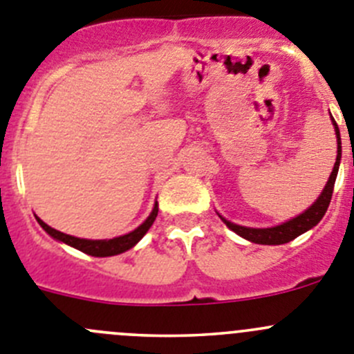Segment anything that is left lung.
Masks as SVG:
<instances>
[{
  "label": "left lung",
  "mask_w": 354,
  "mask_h": 354,
  "mask_svg": "<svg viewBox=\"0 0 354 354\" xmlns=\"http://www.w3.org/2000/svg\"><path fill=\"white\" fill-rule=\"evenodd\" d=\"M333 120V118H332ZM333 125H335V134H337V160L335 166H333L332 174H330L328 181H326V187L323 188L322 196L318 197L315 204H313L309 209L304 211L302 214L295 216L290 222L281 223L277 227H270V229H250V227H241L236 225V223H230L229 220L222 218L223 223L229 227L230 230H234L236 234H239L244 239L252 241V243L257 244H285L293 241L295 237H299L300 234H304L306 230L313 229L315 225H318L319 220L323 218V214L326 213V207H328L330 201H332L333 194V185H335L337 173H339V164H341V132H339V127H337V122L333 120Z\"/></svg>",
  "instance_id": "left-lung-1"
}]
</instances>
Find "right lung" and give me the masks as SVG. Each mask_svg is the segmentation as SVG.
<instances>
[{
    "mask_svg": "<svg viewBox=\"0 0 354 354\" xmlns=\"http://www.w3.org/2000/svg\"><path fill=\"white\" fill-rule=\"evenodd\" d=\"M157 213H158V204L155 203L153 206V211H151L150 216L145 220V223H141L140 227H138L136 230H132V232L125 234V236H120V237H115V239H102V241H91V239H80V237H73V236H68V234L64 232H59V230L52 229V227H48L47 223L41 222L38 216H36V220H38L39 225L45 229V232L50 234L54 239L57 241H62V243L69 244V246L77 248V250H80V252L87 253V255H92V257H111V255H118V253H124L127 252V250H131L134 244L138 243V241L141 239V237L145 236V234L148 232V229L151 227V223L155 222V218H157Z\"/></svg>",
    "mask_w": 354,
    "mask_h": 354,
    "instance_id": "add662e5",
    "label": "right lung"
}]
</instances>
